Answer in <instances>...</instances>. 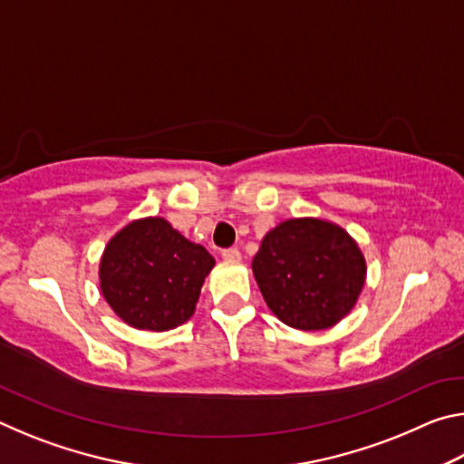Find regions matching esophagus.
I'll list each match as a JSON object with an SVG mask.
<instances>
[{
    "mask_svg": "<svg viewBox=\"0 0 464 464\" xmlns=\"http://www.w3.org/2000/svg\"><path fill=\"white\" fill-rule=\"evenodd\" d=\"M225 262H239L241 260V251L237 247H227L221 251Z\"/></svg>",
    "mask_w": 464,
    "mask_h": 464,
    "instance_id": "34e87169",
    "label": "esophagus"
}]
</instances>
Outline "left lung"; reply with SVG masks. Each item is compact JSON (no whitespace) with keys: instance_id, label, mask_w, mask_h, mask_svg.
<instances>
[{"instance_id":"1","label":"left lung","mask_w":464,"mask_h":464,"mask_svg":"<svg viewBox=\"0 0 464 464\" xmlns=\"http://www.w3.org/2000/svg\"><path fill=\"white\" fill-rule=\"evenodd\" d=\"M251 268L274 315L303 332L348 315L366 276L356 241L319 218L280 223L262 239Z\"/></svg>"}]
</instances>
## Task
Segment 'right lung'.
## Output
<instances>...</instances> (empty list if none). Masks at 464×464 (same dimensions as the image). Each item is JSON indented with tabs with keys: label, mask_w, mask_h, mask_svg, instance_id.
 <instances>
[{
	"label": "right lung",
	"mask_w": 464,
	"mask_h": 464,
	"mask_svg": "<svg viewBox=\"0 0 464 464\" xmlns=\"http://www.w3.org/2000/svg\"><path fill=\"white\" fill-rule=\"evenodd\" d=\"M215 260L166 218L149 217L124 227L104 249L100 286L124 324L166 332L192 317L200 286Z\"/></svg>",
	"instance_id": "1"
}]
</instances>
